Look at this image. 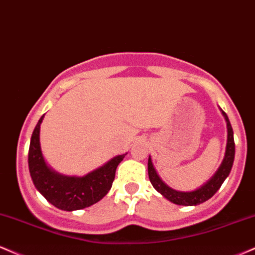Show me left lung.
I'll use <instances>...</instances> for the list:
<instances>
[{
	"label": "left lung",
	"mask_w": 255,
	"mask_h": 255,
	"mask_svg": "<svg viewBox=\"0 0 255 255\" xmlns=\"http://www.w3.org/2000/svg\"><path fill=\"white\" fill-rule=\"evenodd\" d=\"M222 115L226 119L227 123V131H228V137H227V146H226V154H224V158L221 163L220 168L215 173L214 176L209 180L206 184L203 185L202 187L197 188V190L191 191V192H181V191H176L167 186L164 182L161 180V178L156 173V169L154 168V164L151 162V158L149 156L148 160V174L149 180H150L151 185L154 186L157 192H160L164 198H167L169 202L174 203L178 205H185V206H192V205H199L202 203L206 202L210 199L215 193L217 192L218 188L226 180L227 176L229 175L230 170H232L233 163H234L235 157V143H234V132H233V128L230 125V122L228 119V116L226 115L224 111L221 110Z\"/></svg>",
	"instance_id": "1"
}]
</instances>
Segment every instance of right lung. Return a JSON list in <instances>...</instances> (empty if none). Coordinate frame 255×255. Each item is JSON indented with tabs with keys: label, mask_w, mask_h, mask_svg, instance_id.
<instances>
[{
	"label": "right lung",
	"mask_w": 255,
	"mask_h": 255,
	"mask_svg": "<svg viewBox=\"0 0 255 255\" xmlns=\"http://www.w3.org/2000/svg\"><path fill=\"white\" fill-rule=\"evenodd\" d=\"M44 116H41L33 130L28 150L29 174L35 188L47 202L61 210H81L95 204L109 193L115 180L117 167L128 152L113 157L100 168L85 176L59 174L47 166L41 154L39 133Z\"/></svg>",
	"instance_id": "obj_1"
}]
</instances>
